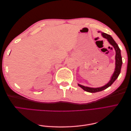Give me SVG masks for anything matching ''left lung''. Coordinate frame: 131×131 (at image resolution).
Wrapping results in <instances>:
<instances>
[{"label":"left lung","instance_id":"left-lung-1","mask_svg":"<svg viewBox=\"0 0 131 131\" xmlns=\"http://www.w3.org/2000/svg\"><path fill=\"white\" fill-rule=\"evenodd\" d=\"M101 31H98V33H100ZM102 36L106 39L108 41L110 44L112 45L115 50V68L114 70V72L112 76L111 77L110 80L106 84H105L104 86H102L101 88H90V87L88 86H85L81 85L79 84H78V86L79 87H80L81 89H82L85 91H87V92H89L90 93H95V92H100V91H102L104 90H105L108 88H109V86L112 85L113 82L116 80V79L118 78V75L120 74L121 72V67L122 64V57H121V50L118 47V45L116 43V42L114 41L113 38L110 36V35L107 34L105 33H103L101 32Z\"/></svg>","mask_w":131,"mask_h":131}]
</instances>
